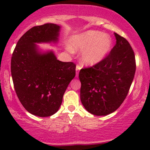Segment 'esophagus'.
Returning <instances> with one entry per match:
<instances>
[{
  "mask_svg": "<svg viewBox=\"0 0 150 150\" xmlns=\"http://www.w3.org/2000/svg\"><path fill=\"white\" fill-rule=\"evenodd\" d=\"M80 69H81L80 65H77V66H76V76H78L79 72H80Z\"/></svg>",
  "mask_w": 150,
  "mask_h": 150,
  "instance_id": "1",
  "label": "esophagus"
}]
</instances>
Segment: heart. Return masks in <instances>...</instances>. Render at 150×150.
Instances as JSON below:
<instances>
[{"label":"heart","mask_w":150,"mask_h":150,"mask_svg":"<svg viewBox=\"0 0 150 150\" xmlns=\"http://www.w3.org/2000/svg\"><path fill=\"white\" fill-rule=\"evenodd\" d=\"M112 46V40L99 31H88L74 39L73 50L85 51L82 55L84 63L94 65L99 63L108 53Z\"/></svg>","instance_id":"1"}]
</instances>
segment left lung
Wrapping results in <instances>:
<instances>
[{
	"label": "left lung",
	"mask_w": 150,
	"mask_h": 150,
	"mask_svg": "<svg viewBox=\"0 0 150 150\" xmlns=\"http://www.w3.org/2000/svg\"><path fill=\"white\" fill-rule=\"evenodd\" d=\"M116 43L95 65L80 70V99L85 109L106 116L118 108L128 95L136 70L135 53L124 37L114 32Z\"/></svg>",
	"instance_id": "1"
}]
</instances>
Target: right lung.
<instances>
[{"label": "right lung", "mask_w": 150, "mask_h": 150, "mask_svg": "<svg viewBox=\"0 0 150 150\" xmlns=\"http://www.w3.org/2000/svg\"><path fill=\"white\" fill-rule=\"evenodd\" d=\"M59 30L51 23L32 27L19 39L12 55L15 92L24 108L34 116L47 117L57 112L75 76V63L58 61L52 51L41 54L34 44L56 42Z\"/></svg>", "instance_id": "obj_1"}]
</instances>
